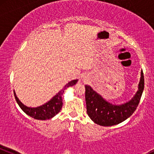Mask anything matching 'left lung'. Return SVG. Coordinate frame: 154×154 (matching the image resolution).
Here are the masks:
<instances>
[{
  "label": "left lung",
  "mask_w": 154,
  "mask_h": 154,
  "mask_svg": "<svg viewBox=\"0 0 154 154\" xmlns=\"http://www.w3.org/2000/svg\"><path fill=\"white\" fill-rule=\"evenodd\" d=\"M85 87L87 113L91 119L102 126H114L127 119L136 110L144 89V75L142 70L138 91L131 100L121 105L104 100L91 86Z\"/></svg>",
  "instance_id": "left-lung-1"
}]
</instances>
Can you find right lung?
Instances as JSON below:
<instances>
[{"mask_svg": "<svg viewBox=\"0 0 154 154\" xmlns=\"http://www.w3.org/2000/svg\"><path fill=\"white\" fill-rule=\"evenodd\" d=\"M77 81H78V80H74L68 82L65 85V87L63 88V89L59 91L58 94L54 96V97H52L49 102L44 104L43 105L39 106V107L32 108L24 105L19 100V99L16 96V94H15L14 91V97L20 108L28 116L37 120L50 119V118H53L55 115L58 114L60 111V109H61L62 106H63L62 96H63L64 93V90L66 89L67 88L70 87V86H73L74 85H75L77 82Z\"/></svg>", "mask_w": 154, "mask_h": 154, "instance_id": "obj_1", "label": "right lung"}]
</instances>
